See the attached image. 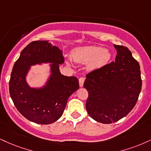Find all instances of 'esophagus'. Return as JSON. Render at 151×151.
<instances>
[{
	"label": "esophagus",
	"mask_w": 151,
	"mask_h": 151,
	"mask_svg": "<svg viewBox=\"0 0 151 151\" xmlns=\"http://www.w3.org/2000/svg\"><path fill=\"white\" fill-rule=\"evenodd\" d=\"M85 82V78L84 77H81L79 78V86L82 87L83 86V84H84Z\"/></svg>",
	"instance_id": "1"
}]
</instances>
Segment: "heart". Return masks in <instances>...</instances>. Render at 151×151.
<instances>
[{"instance_id": "1", "label": "heart", "mask_w": 151, "mask_h": 151, "mask_svg": "<svg viewBox=\"0 0 151 151\" xmlns=\"http://www.w3.org/2000/svg\"><path fill=\"white\" fill-rule=\"evenodd\" d=\"M70 56L76 62L88 63V69L95 70L106 64L111 59V55L109 50L103 47L87 46L75 48L71 51Z\"/></svg>"}]
</instances>
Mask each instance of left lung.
<instances>
[{
    "label": "left lung",
    "instance_id": "obj_1",
    "mask_svg": "<svg viewBox=\"0 0 151 151\" xmlns=\"http://www.w3.org/2000/svg\"><path fill=\"white\" fill-rule=\"evenodd\" d=\"M115 61L89 73L83 87L88 92L86 110L104 124L125 117L137 104L142 81L140 66L127 47L114 45Z\"/></svg>",
    "mask_w": 151,
    "mask_h": 151
}]
</instances>
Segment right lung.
<instances>
[{
  "mask_svg": "<svg viewBox=\"0 0 151 151\" xmlns=\"http://www.w3.org/2000/svg\"><path fill=\"white\" fill-rule=\"evenodd\" d=\"M64 62L62 51L48 40L29 43L13 66L9 90L13 103L24 118L37 124H49L61 118L69 96L79 88L75 76H66L59 71ZM50 63V76L46 85L33 88L25 77L31 65Z\"/></svg>",
  "mask_w": 151,
  "mask_h": 151,
  "instance_id": "1",
  "label": "right lung"
}]
</instances>
